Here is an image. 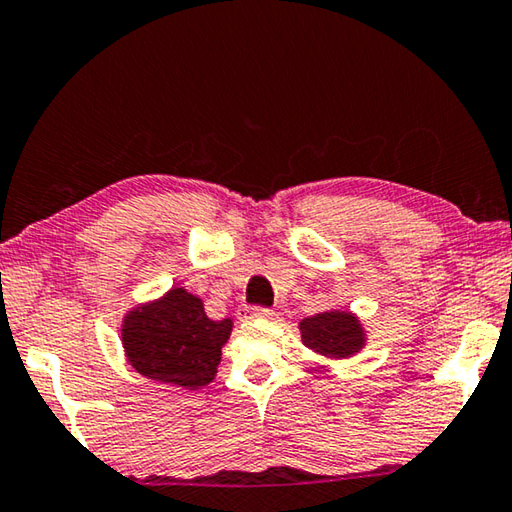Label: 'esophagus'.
Here are the masks:
<instances>
[{
	"label": "esophagus",
	"instance_id": "obj_1",
	"mask_svg": "<svg viewBox=\"0 0 512 512\" xmlns=\"http://www.w3.org/2000/svg\"><path fill=\"white\" fill-rule=\"evenodd\" d=\"M272 310L265 306H242L238 308V319H251V317H270Z\"/></svg>",
	"mask_w": 512,
	"mask_h": 512
}]
</instances>
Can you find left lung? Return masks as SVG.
<instances>
[{
    "instance_id": "8db88e82",
    "label": "left lung",
    "mask_w": 512,
    "mask_h": 512,
    "mask_svg": "<svg viewBox=\"0 0 512 512\" xmlns=\"http://www.w3.org/2000/svg\"><path fill=\"white\" fill-rule=\"evenodd\" d=\"M303 344L333 360L355 355L364 346V330L351 312H321L301 321Z\"/></svg>"
}]
</instances>
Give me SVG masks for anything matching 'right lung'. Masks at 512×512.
I'll return each mask as SVG.
<instances>
[{
	"mask_svg": "<svg viewBox=\"0 0 512 512\" xmlns=\"http://www.w3.org/2000/svg\"><path fill=\"white\" fill-rule=\"evenodd\" d=\"M231 326V319H209L200 299L173 288L161 301L132 310L121 337L130 364L148 380L200 389L213 380Z\"/></svg>",
	"mask_w": 512,
	"mask_h": 512,
	"instance_id": "obj_1",
	"label": "right lung"
}]
</instances>
